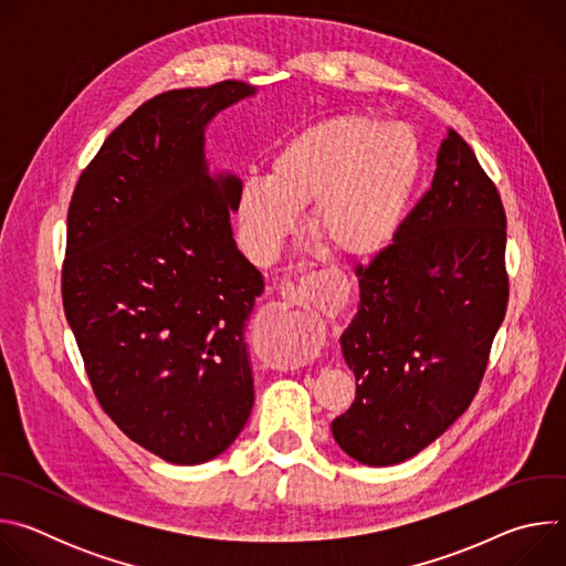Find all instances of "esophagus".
<instances>
[{
	"mask_svg": "<svg viewBox=\"0 0 566 566\" xmlns=\"http://www.w3.org/2000/svg\"><path fill=\"white\" fill-rule=\"evenodd\" d=\"M282 297L293 304L308 302L319 311H332L345 302V280L338 271L308 273L293 284L286 282L282 286Z\"/></svg>",
	"mask_w": 566,
	"mask_h": 566,
	"instance_id": "1",
	"label": "esophagus"
}]
</instances>
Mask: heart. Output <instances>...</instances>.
<instances>
[{"label": "heart", "instance_id": "b5f03b06", "mask_svg": "<svg viewBox=\"0 0 566 566\" xmlns=\"http://www.w3.org/2000/svg\"><path fill=\"white\" fill-rule=\"evenodd\" d=\"M419 170V143L406 125L358 112L325 116L277 145L269 177L241 179L237 219L251 247L271 255L313 206L319 244L340 258H371L398 232Z\"/></svg>", "mask_w": 566, "mask_h": 566}]
</instances>
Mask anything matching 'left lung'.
Listing matches in <instances>:
<instances>
[{"instance_id":"8db88e82","label":"left lung","mask_w":566,"mask_h":566,"mask_svg":"<svg viewBox=\"0 0 566 566\" xmlns=\"http://www.w3.org/2000/svg\"><path fill=\"white\" fill-rule=\"evenodd\" d=\"M356 277L358 313L340 336L356 398L332 432L356 461L394 465L468 410L509 306L504 203L454 129L432 188Z\"/></svg>"}]
</instances>
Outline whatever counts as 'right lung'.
<instances>
[{
	"label": "right lung",
	"mask_w": 566,
	"mask_h": 566,
	"mask_svg": "<svg viewBox=\"0 0 566 566\" xmlns=\"http://www.w3.org/2000/svg\"><path fill=\"white\" fill-rule=\"evenodd\" d=\"M255 90L223 80L143 103L80 175L62 306L105 415L179 465L221 454L253 410L244 327L262 273L237 251L239 179H212L203 127Z\"/></svg>",
	"instance_id": "right-lung-1"
}]
</instances>
